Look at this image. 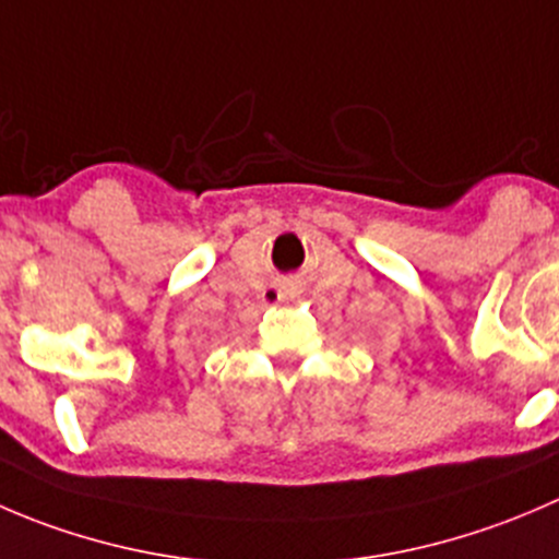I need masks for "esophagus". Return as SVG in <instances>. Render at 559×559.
Instances as JSON below:
<instances>
[{
    "label": "esophagus",
    "mask_w": 559,
    "mask_h": 559,
    "mask_svg": "<svg viewBox=\"0 0 559 559\" xmlns=\"http://www.w3.org/2000/svg\"><path fill=\"white\" fill-rule=\"evenodd\" d=\"M287 296V293L285 290H280V298H285Z\"/></svg>",
    "instance_id": "esophagus-1"
}]
</instances>
